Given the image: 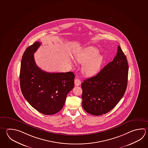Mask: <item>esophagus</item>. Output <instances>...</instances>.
Returning <instances> with one entry per match:
<instances>
[{"instance_id":"34e87169","label":"esophagus","mask_w":148,"mask_h":148,"mask_svg":"<svg viewBox=\"0 0 148 148\" xmlns=\"http://www.w3.org/2000/svg\"><path fill=\"white\" fill-rule=\"evenodd\" d=\"M74 83H75V86H79V85H80L81 84V82L79 79H76L75 80V82H74Z\"/></svg>"}]
</instances>
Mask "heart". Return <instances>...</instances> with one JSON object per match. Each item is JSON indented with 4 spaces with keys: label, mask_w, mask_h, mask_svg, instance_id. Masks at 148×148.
<instances>
[{
    "label": "heart",
    "mask_w": 148,
    "mask_h": 148,
    "mask_svg": "<svg viewBox=\"0 0 148 148\" xmlns=\"http://www.w3.org/2000/svg\"><path fill=\"white\" fill-rule=\"evenodd\" d=\"M97 48L89 47L79 54L76 60L80 64H84L82 73L85 75L92 76L99 71L103 62V56L99 54Z\"/></svg>",
    "instance_id": "obj_1"
}]
</instances>
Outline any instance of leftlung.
Wrapping results in <instances>:
<instances>
[{"mask_svg":"<svg viewBox=\"0 0 148 148\" xmlns=\"http://www.w3.org/2000/svg\"><path fill=\"white\" fill-rule=\"evenodd\" d=\"M128 64L119 45L113 61L96 75L82 83V106L90 114L100 116L113 109L127 86Z\"/></svg>","mask_w":148,"mask_h":148,"instance_id":"obj_1","label":"left lung"}]
</instances>
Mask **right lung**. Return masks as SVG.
<instances>
[{"label": "right lung", "mask_w": 148, "mask_h": 148, "mask_svg": "<svg viewBox=\"0 0 148 148\" xmlns=\"http://www.w3.org/2000/svg\"><path fill=\"white\" fill-rule=\"evenodd\" d=\"M35 42L23 54L20 72V84L24 97L32 107L43 114L60 112L67 94L73 88L75 75L72 72L48 73L36 64L34 53L41 45Z\"/></svg>", "instance_id": "1"}]
</instances>
